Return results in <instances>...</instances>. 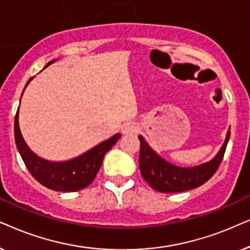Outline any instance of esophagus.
<instances>
[{
	"instance_id": "34e87169",
	"label": "esophagus",
	"mask_w": 250,
	"mask_h": 250,
	"mask_svg": "<svg viewBox=\"0 0 250 250\" xmlns=\"http://www.w3.org/2000/svg\"><path fill=\"white\" fill-rule=\"evenodd\" d=\"M138 125L134 122H127L121 127V131L123 135H132L135 132H137Z\"/></svg>"
}]
</instances>
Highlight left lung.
<instances>
[{"instance_id":"1","label":"left lung","mask_w":250,"mask_h":250,"mask_svg":"<svg viewBox=\"0 0 250 250\" xmlns=\"http://www.w3.org/2000/svg\"><path fill=\"white\" fill-rule=\"evenodd\" d=\"M138 138L141 142L139 168L143 178L155 191L176 193L199 188L212 177L224 158L226 145L229 139V131H228L224 144L218 154L207 164L193 168H179L169 164L149 147L142 136H138Z\"/></svg>"}]
</instances>
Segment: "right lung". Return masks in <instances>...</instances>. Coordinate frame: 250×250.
Wrapping results in <instances>:
<instances>
[{"mask_svg": "<svg viewBox=\"0 0 250 250\" xmlns=\"http://www.w3.org/2000/svg\"><path fill=\"white\" fill-rule=\"evenodd\" d=\"M31 80H28L27 84ZM18 111L15 116V141L17 148L33 177L40 184L53 191L75 192L90 185L102 167L105 154L121 137V135L116 134L107 141L95 146L90 151L69 161L49 162L36 156L26 145L19 129Z\"/></svg>", "mask_w": 250, "mask_h": 250, "instance_id": "right-lung-1", "label": "right lung"}]
</instances>
